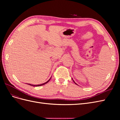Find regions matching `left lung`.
<instances>
[{
    "mask_svg": "<svg viewBox=\"0 0 120 120\" xmlns=\"http://www.w3.org/2000/svg\"><path fill=\"white\" fill-rule=\"evenodd\" d=\"M72 80H73V81H74V82H75V84H76V85H77V83H75V81H74V79H72Z\"/></svg>",
    "mask_w": 120,
    "mask_h": 120,
    "instance_id": "left-lung-1",
    "label": "left lung"
}]
</instances>
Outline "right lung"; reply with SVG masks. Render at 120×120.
<instances>
[{
    "label": "right lung",
    "mask_w": 120,
    "mask_h": 120,
    "mask_svg": "<svg viewBox=\"0 0 120 120\" xmlns=\"http://www.w3.org/2000/svg\"><path fill=\"white\" fill-rule=\"evenodd\" d=\"M51 78H52V77H51ZM51 78H50L48 81L46 82H45V83H42V84H40V85H32V84H30V83H27V85H29L31 86H42V85H43L45 84V83H48V82L50 81V79H51Z\"/></svg>",
    "instance_id": "right-lung-1"
}]
</instances>
